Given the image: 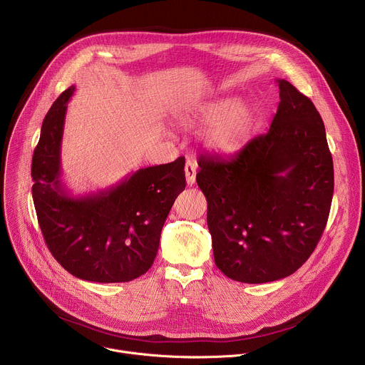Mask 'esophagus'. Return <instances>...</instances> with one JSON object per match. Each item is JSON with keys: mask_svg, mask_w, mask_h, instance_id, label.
<instances>
[{"mask_svg": "<svg viewBox=\"0 0 365 365\" xmlns=\"http://www.w3.org/2000/svg\"><path fill=\"white\" fill-rule=\"evenodd\" d=\"M185 176H186L187 186H192L196 180V163L190 159L185 165Z\"/></svg>", "mask_w": 365, "mask_h": 365, "instance_id": "esophagus-1", "label": "esophagus"}]
</instances>
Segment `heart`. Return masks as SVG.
Segmentation results:
<instances>
[{
    "instance_id": "obj_1",
    "label": "heart",
    "mask_w": 365,
    "mask_h": 365,
    "mask_svg": "<svg viewBox=\"0 0 365 365\" xmlns=\"http://www.w3.org/2000/svg\"><path fill=\"white\" fill-rule=\"evenodd\" d=\"M180 121L190 128L210 127L205 147L215 154L228 155L248 143L255 127V113L248 103L227 96L197 103L180 115Z\"/></svg>"
}]
</instances>
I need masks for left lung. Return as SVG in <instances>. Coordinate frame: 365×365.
Instances as JSON below:
<instances>
[{
    "label": "left lung",
    "mask_w": 365,
    "mask_h": 365,
    "mask_svg": "<svg viewBox=\"0 0 365 365\" xmlns=\"http://www.w3.org/2000/svg\"><path fill=\"white\" fill-rule=\"evenodd\" d=\"M270 130L230 159L200 158L196 182L207 202L217 267L241 283L293 274L327 227L334 163L314 102L277 79Z\"/></svg>",
    "instance_id": "1"
}]
</instances>
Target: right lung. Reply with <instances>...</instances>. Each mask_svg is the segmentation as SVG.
Instances as JSON below:
<instances>
[{
  "mask_svg": "<svg viewBox=\"0 0 365 365\" xmlns=\"http://www.w3.org/2000/svg\"><path fill=\"white\" fill-rule=\"evenodd\" d=\"M68 88L48 110L31 162L33 200L47 248L78 279L130 282L144 274L159 250L165 221L185 190V158L138 169L106 190L71 195L62 180L61 145Z\"/></svg>",
  "mask_w": 365,
  "mask_h": 365,
  "instance_id": "obj_1",
  "label": "right lung"
}]
</instances>
